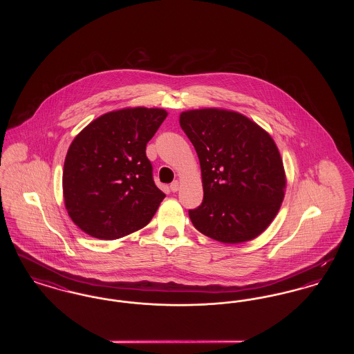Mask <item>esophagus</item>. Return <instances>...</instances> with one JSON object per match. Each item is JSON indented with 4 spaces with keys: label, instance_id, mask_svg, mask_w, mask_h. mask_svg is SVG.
Masks as SVG:
<instances>
[{
    "label": "esophagus",
    "instance_id": "obj_1",
    "mask_svg": "<svg viewBox=\"0 0 354 354\" xmlns=\"http://www.w3.org/2000/svg\"><path fill=\"white\" fill-rule=\"evenodd\" d=\"M169 188H171L172 192H176V191L180 188V182H179V180H174V182L169 185Z\"/></svg>",
    "mask_w": 354,
    "mask_h": 354
}]
</instances>
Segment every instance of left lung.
<instances>
[{
  "label": "left lung",
  "instance_id": "8db88e82",
  "mask_svg": "<svg viewBox=\"0 0 354 354\" xmlns=\"http://www.w3.org/2000/svg\"><path fill=\"white\" fill-rule=\"evenodd\" d=\"M179 123L194 145L202 169L203 202L188 215L214 240L237 244L263 234L286 194L279 149L266 130L236 111H183Z\"/></svg>",
  "mask_w": 354,
  "mask_h": 354
}]
</instances>
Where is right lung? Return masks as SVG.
Instances as JSON below:
<instances>
[{
    "mask_svg": "<svg viewBox=\"0 0 354 354\" xmlns=\"http://www.w3.org/2000/svg\"><path fill=\"white\" fill-rule=\"evenodd\" d=\"M166 117L163 109H122L74 138L64 165V198L68 216L87 235L114 240L150 223L166 195L153 183L146 146Z\"/></svg>",
    "mask_w": 354,
    "mask_h": 354,
    "instance_id": "1",
    "label": "right lung"
}]
</instances>
